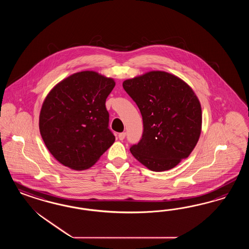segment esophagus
<instances>
[{"instance_id":"esophagus-1","label":"esophagus","mask_w":249,"mask_h":249,"mask_svg":"<svg viewBox=\"0 0 249 249\" xmlns=\"http://www.w3.org/2000/svg\"><path fill=\"white\" fill-rule=\"evenodd\" d=\"M125 137H126V132H121L119 134V139L121 140V141H123L124 139H125Z\"/></svg>"}]
</instances>
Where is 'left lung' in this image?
I'll return each mask as SVG.
<instances>
[{
  "label": "left lung",
  "instance_id": "8db88e82",
  "mask_svg": "<svg viewBox=\"0 0 249 249\" xmlns=\"http://www.w3.org/2000/svg\"><path fill=\"white\" fill-rule=\"evenodd\" d=\"M122 86L143 121L142 139L129 149L132 155L153 172L170 170L187 158L202 128V108L193 89L163 71L125 80Z\"/></svg>",
  "mask_w": 249,
  "mask_h": 249
}]
</instances>
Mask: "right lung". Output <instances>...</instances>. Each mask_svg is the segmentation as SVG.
Returning <instances> with one entry per match:
<instances>
[{"label":"right lung","mask_w":249,"mask_h":249,"mask_svg":"<svg viewBox=\"0 0 249 249\" xmlns=\"http://www.w3.org/2000/svg\"><path fill=\"white\" fill-rule=\"evenodd\" d=\"M112 78L93 71L68 76L49 92L39 128L46 148L63 165L82 171L94 165L115 142L106 99Z\"/></svg>","instance_id":"add662e5"}]
</instances>
